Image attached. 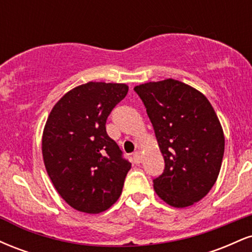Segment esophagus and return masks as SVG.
Returning a JSON list of instances; mask_svg holds the SVG:
<instances>
[{"label":"esophagus","mask_w":252,"mask_h":252,"mask_svg":"<svg viewBox=\"0 0 252 252\" xmlns=\"http://www.w3.org/2000/svg\"><path fill=\"white\" fill-rule=\"evenodd\" d=\"M132 158H134L135 163L138 164L142 162V155H141L140 152H135L134 154H132Z\"/></svg>","instance_id":"1"}]
</instances>
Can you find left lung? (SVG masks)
<instances>
[{
  "label": "left lung",
  "instance_id": "1",
  "mask_svg": "<svg viewBox=\"0 0 252 252\" xmlns=\"http://www.w3.org/2000/svg\"><path fill=\"white\" fill-rule=\"evenodd\" d=\"M150 118L164 170L154 180L156 194L184 209L207 195L218 179L225 148L221 124L200 91L164 79L135 86Z\"/></svg>",
  "mask_w": 252,
  "mask_h": 252
}]
</instances>
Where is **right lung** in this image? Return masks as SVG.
Listing matches in <instances>:
<instances>
[{
  "mask_svg": "<svg viewBox=\"0 0 252 252\" xmlns=\"http://www.w3.org/2000/svg\"><path fill=\"white\" fill-rule=\"evenodd\" d=\"M120 83L89 82L66 92L42 132L43 163L54 189L72 209L106 211L120 198L131 163L106 134V118L128 94Z\"/></svg>",
  "mask_w": 252,
  "mask_h": 252,
  "instance_id": "obj_1",
  "label": "right lung"
}]
</instances>
